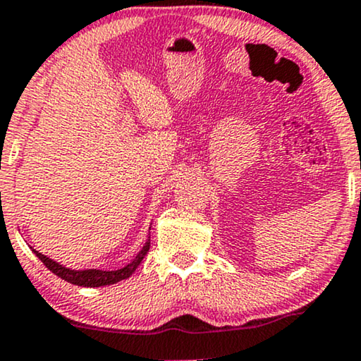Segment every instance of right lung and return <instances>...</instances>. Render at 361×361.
<instances>
[{
    "label": "right lung",
    "mask_w": 361,
    "mask_h": 361,
    "mask_svg": "<svg viewBox=\"0 0 361 361\" xmlns=\"http://www.w3.org/2000/svg\"><path fill=\"white\" fill-rule=\"evenodd\" d=\"M149 250V240L145 243L141 252L136 255V258L131 263H128L125 268H120V270L115 271H106V270H71V268L63 267L54 262V259L44 257L33 250L36 257H38L41 262H43L44 267L48 268L49 271H53L54 275L63 278V280L68 283H73V285L78 286H90V288H94V286H104V285H113V283H118L121 280H126L133 275V271L138 268V264L143 262L145 255L148 253Z\"/></svg>",
    "instance_id": "add662e5"
}]
</instances>
